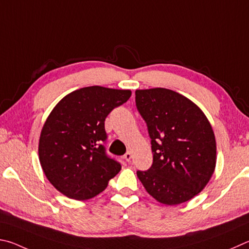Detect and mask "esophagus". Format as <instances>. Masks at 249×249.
<instances>
[{"label": "esophagus", "instance_id": "obj_1", "mask_svg": "<svg viewBox=\"0 0 249 249\" xmlns=\"http://www.w3.org/2000/svg\"><path fill=\"white\" fill-rule=\"evenodd\" d=\"M124 160H127V162H130V160H131V159H132V153H131V151H128L127 153H125L124 155Z\"/></svg>", "mask_w": 249, "mask_h": 249}]
</instances>
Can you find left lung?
Segmentation results:
<instances>
[{"instance_id":"left-lung-1","label":"left lung","mask_w":249,"mask_h":249,"mask_svg":"<svg viewBox=\"0 0 249 249\" xmlns=\"http://www.w3.org/2000/svg\"><path fill=\"white\" fill-rule=\"evenodd\" d=\"M137 108L146 122L153 164L138 171L145 190L159 202L175 206L197 196L216 163L214 132L197 105L167 89L136 90Z\"/></svg>"}]
</instances>
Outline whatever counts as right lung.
Instances as JSON below:
<instances>
[{
    "mask_svg": "<svg viewBox=\"0 0 249 249\" xmlns=\"http://www.w3.org/2000/svg\"><path fill=\"white\" fill-rule=\"evenodd\" d=\"M130 89L89 86L68 94L52 109L39 139V160L56 190L75 200L94 198L120 172L106 154L105 119L124 104Z\"/></svg>",
    "mask_w": 249,
    "mask_h": 249,
    "instance_id": "1",
    "label": "right lung"
}]
</instances>
